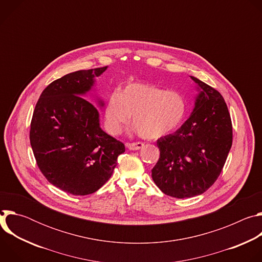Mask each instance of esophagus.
I'll use <instances>...</instances> for the list:
<instances>
[{
	"instance_id": "34e87169",
	"label": "esophagus",
	"mask_w": 262,
	"mask_h": 262,
	"mask_svg": "<svg viewBox=\"0 0 262 262\" xmlns=\"http://www.w3.org/2000/svg\"><path fill=\"white\" fill-rule=\"evenodd\" d=\"M144 146V144L142 142H132V143H127V148L129 150H139L142 147Z\"/></svg>"
}]
</instances>
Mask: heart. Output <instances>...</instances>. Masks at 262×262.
Returning a JSON list of instances; mask_svg holds the SVG:
<instances>
[{"mask_svg": "<svg viewBox=\"0 0 262 262\" xmlns=\"http://www.w3.org/2000/svg\"><path fill=\"white\" fill-rule=\"evenodd\" d=\"M188 104L176 91L149 83H129L105 102L104 120L110 134L118 135L133 123L145 139H159L176 130L183 122Z\"/></svg>", "mask_w": 262, "mask_h": 262, "instance_id": "heart-1", "label": "heart"}]
</instances>
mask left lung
<instances>
[{"mask_svg": "<svg viewBox=\"0 0 262 262\" xmlns=\"http://www.w3.org/2000/svg\"><path fill=\"white\" fill-rule=\"evenodd\" d=\"M200 87L191 117L157 145L160 159L152 179L166 195L189 198L207 191L220 176L232 145L227 104L214 88L191 77Z\"/></svg>", "mask_w": 262, "mask_h": 262, "instance_id": "obj_1", "label": "left lung"}]
</instances>
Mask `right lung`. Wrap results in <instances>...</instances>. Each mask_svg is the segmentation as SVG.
<instances>
[{"mask_svg": "<svg viewBox=\"0 0 262 262\" xmlns=\"http://www.w3.org/2000/svg\"><path fill=\"white\" fill-rule=\"evenodd\" d=\"M105 69L74 71L54 81L33 112L30 143L37 166L49 182L74 196L100 189L125 151L121 141L99 127L97 108L80 96Z\"/></svg>", "mask_w": 262, "mask_h": 262, "instance_id": "1", "label": "right lung"}]
</instances>
